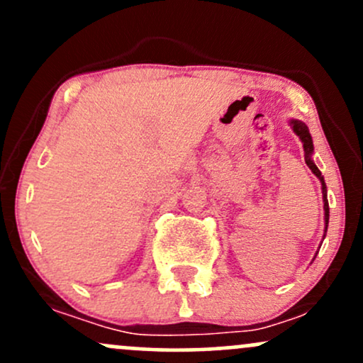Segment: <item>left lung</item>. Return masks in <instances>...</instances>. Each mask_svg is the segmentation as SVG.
Returning a JSON list of instances; mask_svg holds the SVG:
<instances>
[{
	"instance_id": "1",
	"label": "left lung",
	"mask_w": 363,
	"mask_h": 363,
	"mask_svg": "<svg viewBox=\"0 0 363 363\" xmlns=\"http://www.w3.org/2000/svg\"><path fill=\"white\" fill-rule=\"evenodd\" d=\"M291 124H294V131L297 133L298 136H301L302 143H303V150H306V164L309 165V169L312 170V172L315 174L320 179V182H323V193H324V216H326V228H328V222H329V206H328V199H326V184H324V179L323 176H320L319 169L315 167L314 162L311 160V153L312 150H314V147H312V138H311V133L309 129H307V126L303 123H301V121H291Z\"/></svg>"
}]
</instances>
